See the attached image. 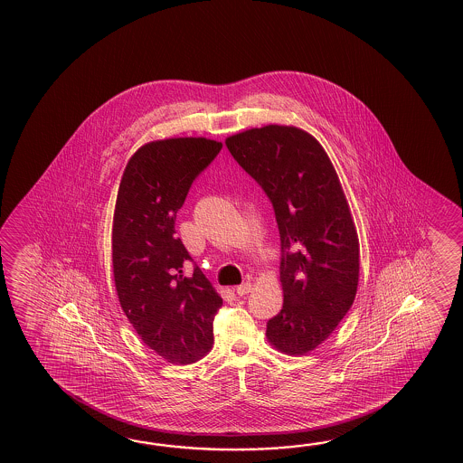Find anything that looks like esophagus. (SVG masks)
<instances>
[{"mask_svg":"<svg viewBox=\"0 0 463 463\" xmlns=\"http://www.w3.org/2000/svg\"><path fill=\"white\" fill-rule=\"evenodd\" d=\"M235 291L238 296L248 295L251 291V283H243V285L236 286Z\"/></svg>","mask_w":463,"mask_h":463,"instance_id":"obj_1","label":"esophagus"}]
</instances>
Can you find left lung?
Wrapping results in <instances>:
<instances>
[{
	"label": "left lung",
	"mask_w": 463,
	"mask_h": 463,
	"mask_svg": "<svg viewBox=\"0 0 463 463\" xmlns=\"http://www.w3.org/2000/svg\"><path fill=\"white\" fill-rule=\"evenodd\" d=\"M225 144L275 208L283 309L268 321L266 337L279 353L307 354L335 331L357 291L359 238L345 190L323 146L303 128L269 124Z\"/></svg>",
	"instance_id": "1"
}]
</instances>
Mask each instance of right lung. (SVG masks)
<instances>
[{"label": "right lung", "instance_id": "add662e5", "mask_svg": "<svg viewBox=\"0 0 463 463\" xmlns=\"http://www.w3.org/2000/svg\"><path fill=\"white\" fill-rule=\"evenodd\" d=\"M222 150L205 137L154 140L128 158L112 225L118 303L146 345L172 364H192L213 345L222 296L177 238L175 218L198 174Z\"/></svg>", "mask_w": 463, "mask_h": 463}]
</instances>
